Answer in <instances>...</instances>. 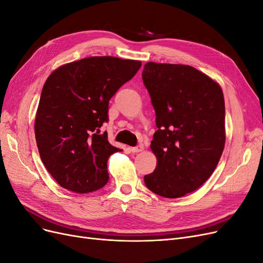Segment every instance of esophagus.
<instances>
[{
	"mask_svg": "<svg viewBox=\"0 0 263 263\" xmlns=\"http://www.w3.org/2000/svg\"><path fill=\"white\" fill-rule=\"evenodd\" d=\"M142 150H144V146H142V145H139L137 147H132L130 148V151H132V153H134V154L140 153V151H142Z\"/></svg>",
	"mask_w": 263,
	"mask_h": 263,
	"instance_id": "1",
	"label": "esophagus"
}]
</instances>
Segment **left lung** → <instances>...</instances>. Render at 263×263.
I'll list each match as a JSON object with an SVG mask.
<instances>
[{
    "label": "left lung",
    "instance_id": "1",
    "mask_svg": "<svg viewBox=\"0 0 263 263\" xmlns=\"http://www.w3.org/2000/svg\"><path fill=\"white\" fill-rule=\"evenodd\" d=\"M142 81L158 127L150 145L157 166L145 184L162 197H182L218 164L226 140L224 94L216 81L186 65L147 62Z\"/></svg>",
    "mask_w": 263,
    "mask_h": 263
}]
</instances>
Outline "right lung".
<instances>
[{"label":"right lung","mask_w":263,"mask_h":263,"mask_svg":"<svg viewBox=\"0 0 263 263\" xmlns=\"http://www.w3.org/2000/svg\"><path fill=\"white\" fill-rule=\"evenodd\" d=\"M141 67V61L110 55L66 63L47 79L35 117V137L46 169L63 189L100 190L108 181L112 146L101 126L108 101Z\"/></svg>","instance_id":"right-lung-1"}]
</instances>
